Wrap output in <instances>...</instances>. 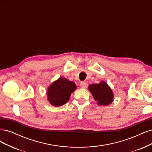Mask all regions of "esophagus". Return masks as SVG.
<instances>
[{
    "label": "esophagus",
    "instance_id": "34e87169",
    "mask_svg": "<svg viewBox=\"0 0 152 152\" xmlns=\"http://www.w3.org/2000/svg\"><path fill=\"white\" fill-rule=\"evenodd\" d=\"M80 85L81 88H87L88 86V84L85 82H81Z\"/></svg>",
    "mask_w": 152,
    "mask_h": 152
}]
</instances>
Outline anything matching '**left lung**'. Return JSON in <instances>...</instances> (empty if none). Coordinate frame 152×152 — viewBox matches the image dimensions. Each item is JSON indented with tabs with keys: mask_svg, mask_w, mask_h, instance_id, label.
Returning a JSON list of instances; mask_svg holds the SVG:
<instances>
[{
	"mask_svg": "<svg viewBox=\"0 0 152 152\" xmlns=\"http://www.w3.org/2000/svg\"><path fill=\"white\" fill-rule=\"evenodd\" d=\"M90 91L94 96V99L100 105L106 106L113 101V94L110 88L104 81L99 84H92L88 87Z\"/></svg>",
	"mask_w": 152,
	"mask_h": 152,
	"instance_id": "obj_1",
	"label": "left lung"
}]
</instances>
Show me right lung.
<instances>
[{
    "label": "right lung",
    "mask_w": 152,
    "mask_h": 152,
    "mask_svg": "<svg viewBox=\"0 0 152 152\" xmlns=\"http://www.w3.org/2000/svg\"><path fill=\"white\" fill-rule=\"evenodd\" d=\"M76 89L75 83L61 77L48 88L47 92L48 100L53 106L63 105L69 100L71 94Z\"/></svg>",
    "instance_id": "1"
}]
</instances>
